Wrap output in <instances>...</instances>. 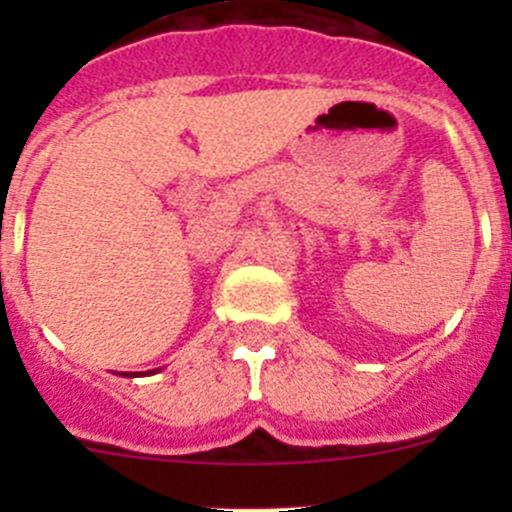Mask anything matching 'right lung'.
I'll list each match as a JSON object with an SVG mask.
<instances>
[{
    "label": "right lung",
    "instance_id": "obj_1",
    "mask_svg": "<svg viewBox=\"0 0 512 512\" xmlns=\"http://www.w3.org/2000/svg\"><path fill=\"white\" fill-rule=\"evenodd\" d=\"M148 374H156V369H153V371H148ZM121 376H138V374H121Z\"/></svg>",
    "mask_w": 512,
    "mask_h": 512
}]
</instances>
